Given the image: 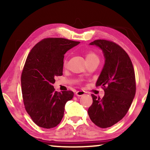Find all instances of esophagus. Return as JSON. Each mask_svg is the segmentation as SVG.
I'll use <instances>...</instances> for the list:
<instances>
[{
	"mask_svg": "<svg viewBox=\"0 0 150 150\" xmlns=\"http://www.w3.org/2000/svg\"><path fill=\"white\" fill-rule=\"evenodd\" d=\"M76 96H84L85 95V91H76Z\"/></svg>",
	"mask_w": 150,
	"mask_h": 150,
	"instance_id": "1",
	"label": "esophagus"
}]
</instances>
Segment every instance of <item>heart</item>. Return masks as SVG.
Returning a JSON list of instances; mask_svg holds the SVG:
<instances>
[{"instance_id": "b5f03b06", "label": "heart", "mask_w": 150, "mask_h": 150, "mask_svg": "<svg viewBox=\"0 0 150 150\" xmlns=\"http://www.w3.org/2000/svg\"><path fill=\"white\" fill-rule=\"evenodd\" d=\"M85 58L87 62H89V61L93 60V59H98V57L96 53H94L93 52H91V51H89V52H86ZM67 62H68V61H67V57H65L64 59H63V65H64L65 67L67 66Z\"/></svg>"}]
</instances>
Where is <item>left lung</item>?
Listing matches in <instances>:
<instances>
[{"instance_id": "8db88e82", "label": "left lung", "mask_w": 150, "mask_h": 150, "mask_svg": "<svg viewBox=\"0 0 150 150\" xmlns=\"http://www.w3.org/2000/svg\"><path fill=\"white\" fill-rule=\"evenodd\" d=\"M102 50L105 63L96 87L104 91L102 98L91 94L93 103L88 109L92 122L102 128L113 126L126 115L136 93V81L132 61L116 43L97 40L90 43Z\"/></svg>"}]
</instances>
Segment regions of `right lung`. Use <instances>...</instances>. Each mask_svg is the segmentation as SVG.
Listing matches in <instances>:
<instances>
[{
  "label": "right lung",
  "instance_id": "obj_1",
  "mask_svg": "<svg viewBox=\"0 0 150 150\" xmlns=\"http://www.w3.org/2000/svg\"><path fill=\"white\" fill-rule=\"evenodd\" d=\"M79 43L45 38L35 45L26 58L21 75L22 98L26 112L38 126H57L63 117L65 104L72 99L73 91L57 92L52 84L55 76L63 75L65 52Z\"/></svg>",
  "mask_w": 150,
  "mask_h": 150
}]
</instances>
